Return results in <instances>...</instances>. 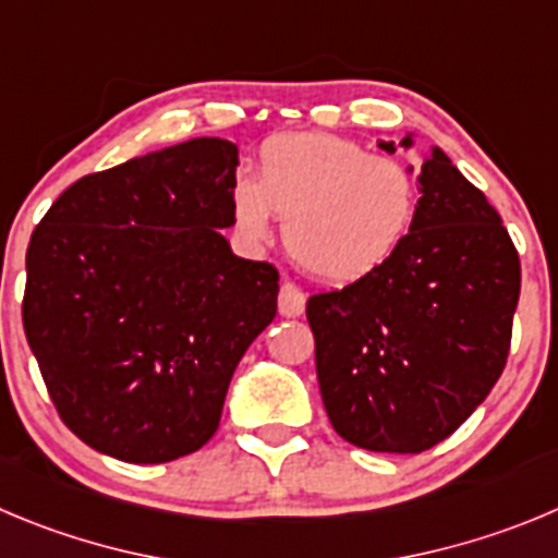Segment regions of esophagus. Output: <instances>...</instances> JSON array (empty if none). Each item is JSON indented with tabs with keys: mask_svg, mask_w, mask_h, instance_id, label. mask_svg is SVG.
<instances>
[{
	"mask_svg": "<svg viewBox=\"0 0 558 558\" xmlns=\"http://www.w3.org/2000/svg\"><path fill=\"white\" fill-rule=\"evenodd\" d=\"M278 311L283 316H300L305 311V291L286 280L278 294Z\"/></svg>",
	"mask_w": 558,
	"mask_h": 558,
	"instance_id": "1",
	"label": "esophagus"
}]
</instances>
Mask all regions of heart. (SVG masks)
Masks as SVG:
<instances>
[{"label":"heart","instance_id":"heart-1","mask_svg":"<svg viewBox=\"0 0 558 558\" xmlns=\"http://www.w3.org/2000/svg\"><path fill=\"white\" fill-rule=\"evenodd\" d=\"M418 175L397 156L368 154L338 134H278L262 145L255 179L233 184V226L262 244L272 217L305 272L347 286L383 269L418 217Z\"/></svg>","mask_w":558,"mask_h":558}]
</instances>
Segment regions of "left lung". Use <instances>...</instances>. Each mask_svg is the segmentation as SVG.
<instances>
[{"label": "left lung", "mask_w": 558, "mask_h": 558, "mask_svg": "<svg viewBox=\"0 0 558 558\" xmlns=\"http://www.w3.org/2000/svg\"><path fill=\"white\" fill-rule=\"evenodd\" d=\"M418 186L402 250L305 308L332 429L388 454L432 449L487 399L507 366L520 296L518 250L484 192L440 148L424 154Z\"/></svg>", "instance_id": "obj_1"}]
</instances>
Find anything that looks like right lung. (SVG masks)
Listing matches in <instances>:
<instances>
[{
    "mask_svg": "<svg viewBox=\"0 0 558 558\" xmlns=\"http://www.w3.org/2000/svg\"><path fill=\"white\" fill-rule=\"evenodd\" d=\"M239 150L220 137L68 186L27 247L21 319L62 424L137 465L220 426L239 361L278 314V269L233 255Z\"/></svg>",
    "mask_w": 558,
    "mask_h": 558,
    "instance_id": "1",
    "label": "right lung"
}]
</instances>
